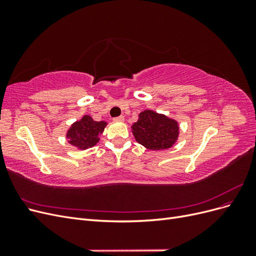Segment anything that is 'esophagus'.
<instances>
[{"mask_svg":"<svg viewBox=\"0 0 256 256\" xmlns=\"http://www.w3.org/2000/svg\"><path fill=\"white\" fill-rule=\"evenodd\" d=\"M114 120L115 122H124V120H125V118H124L122 115H120V116H118V118H115Z\"/></svg>","mask_w":256,"mask_h":256,"instance_id":"1","label":"esophagus"}]
</instances>
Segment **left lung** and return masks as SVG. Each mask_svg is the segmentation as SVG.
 <instances>
[{"label": "left lung", "instance_id": "1", "mask_svg": "<svg viewBox=\"0 0 256 256\" xmlns=\"http://www.w3.org/2000/svg\"><path fill=\"white\" fill-rule=\"evenodd\" d=\"M131 131L138 144L150 150H168L177 142L180 125L174 118L152 110L138 114V122L131 126Z\"/></svg>", "mask_w": 256, "mask_h": 256}]
</instances>
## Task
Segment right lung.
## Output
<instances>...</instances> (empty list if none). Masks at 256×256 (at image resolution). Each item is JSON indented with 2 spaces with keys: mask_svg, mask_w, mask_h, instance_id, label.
Wrapping results in <instances>:
<instances>
[{
  "mask_svg": "<svg viewBox=\"0 0 256 256\" xmlns=\"http://www.w3.org/2000/svg\"><path fill=\"white\" fill-rule=\"evenodd\" d=\"M108 122L104 120L96 122L90 115H83L82 118L74 122L67 130L66 138L68 143L84 150L95 146L99 142V136L102 134Z\"/></svg>",
  "mask_w": 256,
  "mask_h": 256,
  "instance_id": "right-lung-1",
  "label": "right lung"
}]
</instances>
